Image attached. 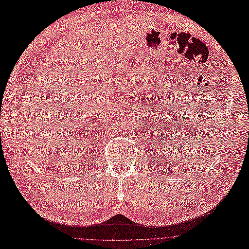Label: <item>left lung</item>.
Returning a JSON list of instances; mask_svg holds the SVG:
<instances>
[{"instance_id":"left-lung-1","label":"left lung","mask_w":249,"mask_h":249,"mask_svg":"<svg viewBox=\"0 0 249 249\" xmlns=\"http://www.w3.org/2000/svg\"><path fill=\"white\" fill-rule=\"evenodd\" d=\"M168 134H170L171 133V135H170V137L173 135V136H175L176 135V131H175V129H174V131H172V129H170V131H169V129H168V132H167ZM170 142H171V140H170Z\"/></svg>"}]
</instances>
